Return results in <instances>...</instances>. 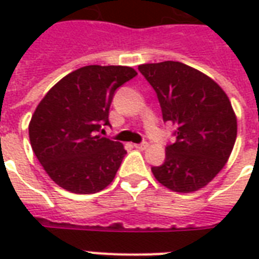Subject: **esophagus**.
<instances>
[{"instance_id": "1", "label": "esophagus", "mask_w": 259, "mask_h": 259, "mask_svg": "<svg viewBox=\"0 0 259 259\" xmlns=\"http://www.w3.org/2000/svg\"><path fill=\"white\" fill-rule=\"evenodd\" d=\"M135 148H137V150H146V148H148V143H140V144H135Z\"/></svg>"}]
</instances>
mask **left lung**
I'll use <instances>...</instances> for the list:
<instances>
[{"label": "left lung", "mask_w": 259, "mask_h": 259, "mask_svg": "<svg viewBox=\"0 0 259 259\" xmlns=\"http://www.w3.org/2000/svg\"><path fill=\"white\" fill-rule=\"evenodd\" d=\"M139 70L157 93L163 122L176 127L165 162L152 174L176 193L200 190L226 165L237 137L229 97L209 76L182 62L144 64Z\"/></svg>", "instance_id": "obj_1"}]
</instances>
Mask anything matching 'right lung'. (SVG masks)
Here are the masks:
<instances>
[{"instance_id": "obj_1", "label": "right lung", "mask_w": 259, "mask_h": 259, "mask_svg": "<svg viewBox=\"0 0 259 259\" xmlns=\"http://www.w3.org/2000/svg\"><path fill=\"white\" fill-rule=\"evenodd\" d=\"M137 72L129 66L89 65L59 80L29 123L33 151L48 176L65 190L93 194L112 183L123 144L102 137L118 87Z\"/></svg>"}]
</instances>
